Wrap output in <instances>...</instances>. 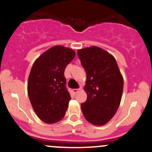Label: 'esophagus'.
I'll use <instances>...</instances> for the list:
<instances>
[{"mask_svg": "<svg viewBox=\"0 0 152 152\" xmlns=\"http://www.w3.org/2000/svg\"><path fill=\"white\" fill-rule=\"evenodd\" d=\"M72 93L74 94H76L78 92V91H79V89H77V88H75V89H72Z\"/></svg>", "mask_w": 152, "mask_h": 152, "instance_id": "1", "label": "esophagus"}]
</instances>
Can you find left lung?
<instances>
[{
    "mask_svg": "<svg viewBox=\"0 0 152 152\" xmlns=\"http://www.w3.org/2000/svg\"><path fill=\"white\" fill-rule=\"evenodd\" d=\"M87 75L84 90L87 100L81 109L88 122L95 125L107 123L121 102L123 78L115 57L96 46L77 50Z\"/></svg>",
    "mask_w": 152,
    "mask_h": 152,
    "instance_id": "1",
    "label": "left lung"
}]
</instances>
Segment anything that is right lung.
I'll return each instance as SVG.
<instances>
[{
  "label": "right lung",
  "instance_id": "obj_1",
  "mask_svg": "<svg viewBox=\"0 0 152 152\" xmlns=\"http://www.w3.org/2000/svg\"><path fill=\"white\" fill-rule=\"evenodd\" d=\"M75 56L71 48L56 45L39 56L31 69L28 96L37 117L45 123H55L65 115L71 97L64 70Z\"/></svg>",
  "mask_w": 152,
  "mask_h": 152
}]
</instances>
